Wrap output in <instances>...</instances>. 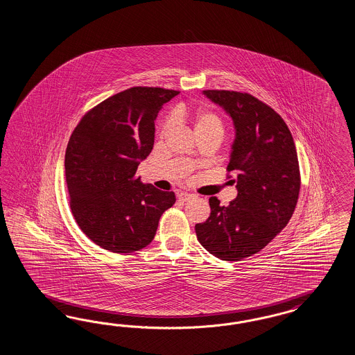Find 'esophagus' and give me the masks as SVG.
Wrapping results in <instances>:
<instances>
[{
  "instance_id": "1",
  "label": "esophagus",
  "mask_w": 355,
  "mask_h": 355,
  "mask_svg": "<svg viewBox=\"0 0 355 355\" xmlns=\"http://www.w3.org/2000/svg\"><path fill=\"white\" fill-rule=\"evenodd\" d=\"M193 198V193H181L178 195V199H180V200H182V202H189V200H191Z\"/></svg>"
}]
</instances>
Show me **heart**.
I'll list each match as a JSON object with an SVG mask.
<instances>
[{
    "instance_id": "1",
    "label": "heart",
    "mask_w": 355,
    "mask_h": 355,
    "mask_svg": "<svg viewBox=\"0 0 355 355\" xmlns=\"http://www.w3.org/2000/svg\"><path fill=\"white\" fill-rule=\"evenodd\" d=\"M191 123H193V132L195 134H199V132H207V134H214L217 137H223L224 134V125L221 122V119H218L216 116L215 113L212 112H208V110H200L198 112L193 119H191ZM172 125V121L168 122L164 130L169 129Z\"/></svg>"
}]
</instances>
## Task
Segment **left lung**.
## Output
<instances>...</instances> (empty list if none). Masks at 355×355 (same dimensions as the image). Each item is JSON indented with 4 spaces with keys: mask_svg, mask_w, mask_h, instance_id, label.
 I'll return each mask as SVG.
<instances>
[{
    "mask_svg": "<svg viewBox=\"0 0 355 355\" xmlns=\"http://www.w3.org/2000/svg\"><path fill=\"white\" fill-rule=\"evenodd\" d=\"M203 95L233 122L227 171L236 172L238 193L227 207L209 198L211 215L195 232L209 254L234 261L266 248L289 223L301 187L298 156L284 119L257 97L216 89Z\"/></svg>",
    "mask_w": 355,
    "mask_h": 355,
    "instance_id": "8db88e82",
    "label": "left lung"
}]
</instances>
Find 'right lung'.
<instances>
[{
    "instance_id": "add662e5",
    "label": "right lung",
    "mask_w": 355,
    "mask_h": 355,
    "mask_svg": "<svg viewBox=\"0 0 355 355\" xmlns=\"http://www.w3.org/2000/svg\"><path fill=\"white\" fill-rule=\"evenodd\" d=\"M180 92L132 87L88 112L73 131L64 155L66 183L76 224L112 252L146 248L173 191L143 183L135 173L155 143V121Z\"/></svg>"
}]
</instances>
